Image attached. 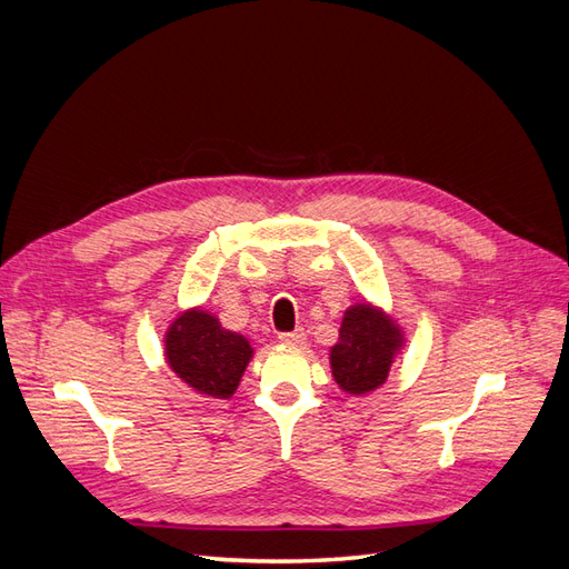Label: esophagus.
I'll return each mask as SVG.
<instances>
[{
  "label": "esophagus",
  "instance_id": "esophagus-1",
  "mask_svg": "<svg viewBox=\"0 0 569 569\" xmlns=\"http://www.w3.org/2000/svg\"><path fill=\"white\" fill-rule=\"evenodd\" d=\"M280 341H282V343H289V347H301V343L306 341V332H303V330L282 332V335H280Z\"/></svg>",
  "mask_w": 569,
  "mask_h": 569
}]
</instances>
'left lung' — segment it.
Segmentation results:
<instances>
[{"mask_svg":"<svg viewBox=\"0 0 569 569\" xmlns=\"http://www.w3.org/2000/svg\"><path fill=\"white\" fill-rule=\"evenodd\" d=\"M403 347V330L382 308L368 301L349 306L339 327V341L330 349L335 382L351 396L380 389Z\"/></svg>","mask_w":569,"mask_h":569,"instance_id":"left-lung-1","label":"left lung"}]
</instances>
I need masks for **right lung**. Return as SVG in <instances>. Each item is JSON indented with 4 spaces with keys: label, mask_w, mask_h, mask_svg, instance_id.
<instances>
[{
    "label": "right lung",
    "mask_w": 569,
    "mask_h": 569,
    "mask_svg": "<svg viewBox=\"0 0 569 569\" xmlns=\"http://www.w3.org/2000/svg\"><path fill=\"white\" fill-rule=\"evenodd\" d=\"M163 347L170 370L209 399H232L253 356L247 337L226 330L203 308H187L170 322Z\"/></svg>",
    "instance_id": "1"
}]
</instances>
